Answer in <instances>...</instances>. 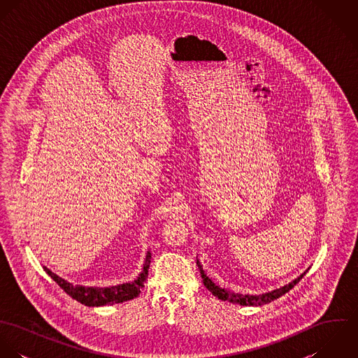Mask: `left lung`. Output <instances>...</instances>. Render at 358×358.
Here are the masks:
<instances>
[{"label": "left lung", "instance_id": "8db88e82", "mask_svg": "<svg viewBox=\"0 0 358 358\" xmlns=\"http://www.w3.org/2000/svg\"><path fill=\"white\" fill-rule=\"evenodd\" d=\"M197 266L200 268V273H201V277H203V282H204L206 289H209L213 296L219 298L220 301H227V302H231V303H236V305H241V306H262V305H267V303L278 299L284 294H287L289 289H292L302 280V277L305 275V273H303L301 277H298L296 280H294L288 285H284V287H281L278 289H274L271 292H267V294H262V295H243V294H234V292H230V291H227L224 288L217 287L205 274L200 262H197Z\"/></svg>", "mask_w": 358, "mask_h": 358}]
</instances>
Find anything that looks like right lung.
<instances>
[{
	"instance_id": "1",
	"label": "right lung",
	"mask_w": 358,
	"mask_h": 358,
	"mask_svg": "<svg viewBox=\"0 0 358 358\" xmlns=\"http://www.w3.org/2000/svg\"><path fill=\"white\" fill-rule=\"evenodd\" d=\"M150 259L152 254L148 252L143 271L139 274V277L134 282H127L115 287L108 288H94V287H83V285H73L67 282L66 280L60 278L55 273H52L48 267L44 266V270L48 275H51L52 280L73 299L77 302L85 305V306H106V305H114V303H122L127 301H131L141 295V289L145 287V282L148 280L149 267H150Z\"/></svg>"
}]
</instances>
